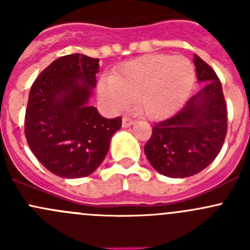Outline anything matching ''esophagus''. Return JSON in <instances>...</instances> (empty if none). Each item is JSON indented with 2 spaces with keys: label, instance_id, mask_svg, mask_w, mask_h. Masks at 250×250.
Segmentation results:
<instances>
[{
  "label": "esophagus",
  "instance_id": "1",
  "mask_svg": "<svg viewBox=\"0 0 250 250\" xmlns=\"http://www.w3.org/2000/svg\"><path fill=\"white\" fill-rule=\"evenodd\" d=\"M133 123H134V120H132V118H130V117H123L122 127L123 128H128V127H130V125H132Z\"/></svg>",
  "mask_w": 250,
  "mask_h": 250
}]
</instances>
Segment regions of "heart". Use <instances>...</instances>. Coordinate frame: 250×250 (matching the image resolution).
I'll return each instance as SVG.
<instances>
[{"label":"heart","mask_w":250,"mask_h":250,"mask_svg":"<svg viewBox=\"0 0 250 250\" xmlns=\"http://www.w3.org/2000/svg\"><path fill=\"white\" fill-rule=\"evenodd\" d=\"M195 83V67L185 57L152 54L127 62L113 77L99 82V98L110 111H121L130 102L141 113L163 118L180 109Z\"/></svg>","instance_id":"heart-1"}]
</instances>
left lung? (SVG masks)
I'll return each mask as SVG.
<instances>
[{
    "mask_svg": "<svg viewBox=\"0 0 250 250\" xmlns=\"http://www.w3.org/2000/svg\"><path fill=\"white\" fill-rule=\"evenodd\" d=\"M203 88L172 117L155 123L144 151L158 173L188 178L208 167L220 152L228 132V109L215 71L193 55Z\"/></svg>",
    "mask_w": 250,
    "mask_h": 250,
    "instance_id": "left-lung-1",
    "label": "left lung"
}]
</instances>
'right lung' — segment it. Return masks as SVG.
<instances>
[{"label":"right lung","mask_w":250,"mask_h":250,"mask_svg":"<svg viewBox=\"0 0 250 250\" xmlns=\"http://www.w3.org/2000/svg\"><path fill=\"white\" fill-rule=\"evenodd\" d=\"M99 59L70 54L54 60L31 85L25 137L37 160L66 179L83 178L100 166L122 118H105L88 104Z\"/></svg>","instance_id":"right-lung-1"}]
</instances>
